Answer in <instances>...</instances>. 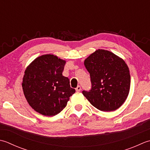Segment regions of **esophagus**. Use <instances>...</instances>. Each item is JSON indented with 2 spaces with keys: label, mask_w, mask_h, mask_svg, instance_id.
Listing matches in <instances>:
<instances>
[{
  "label": "esophagus",
  "mask_w": 150,
  "mask_h": 150,
  "mask_svg": "<svg viewBox=\"0 0 150 150\" xmlns=\"http://www.w3.org/2000/svg\"><path fill=\"white\" fill-rule=\"evenodd\" d=\"M76 92H79V91H81V87L79 86V85H78V86L76 88Z\"/></svg>",
  "instance_id": "obj_1"
}]
</instances>
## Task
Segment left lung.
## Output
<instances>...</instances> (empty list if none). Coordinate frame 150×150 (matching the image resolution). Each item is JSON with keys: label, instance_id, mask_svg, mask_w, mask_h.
Instances as JSON below:
<instances>
[{"label": "left lung", "instance_id": "left-lung-1", "mask_svg": "<svg viewBox=\"0 0 150 150\" xmlns=\"http://www.w3.org/2000/svg\"><path fill=\"white\" fill-rule=\"evenodd\" d=\"M92 88L82 93L90 103L102 111L117 110L129 93V70L123 59L109 50L98 49L85 59Z\"/></svg>", "mask_w": 150, "mask_h": 150}]
</instances>
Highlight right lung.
<instances>
[{
	"label": "right lung",
	"mask_w": 150,
	"mask_h": 150,
	"mask_svg": "<svg viewBox=\"0 0 150 150\" xmlns=\"http://www.w3.org/2000/svg\"><path fill=\"white\" fill-rule=\"evenodd\" d=\"M66 61L53 54L39 56L26 67L23 91L27 102L44 116L56 115L65 108L75 93L69 79L63 76Z\"/></svg>",
	"instance_id": "1"
}]
</instances>
